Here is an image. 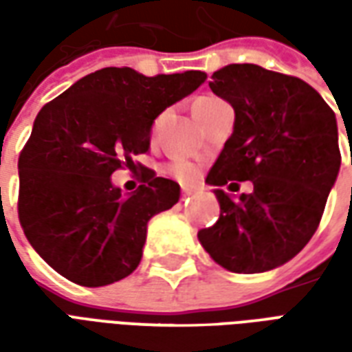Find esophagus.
<instances>
[{
  "instance_id": "34e87169",
  "label": "esophagus",
  "mask_w": 352,
  "mask_h": 352,
  "mask_svg": "<svg viewBox=\"0 0 352 352\" xmlns=\"http://www.w3.org/2000/svg\"><path fill=\"white\" fill-rule=\"evenodd\" d=\"M183 196H192V194H194V188H192V186H183Z\"/></svg>"
}]
</instances>
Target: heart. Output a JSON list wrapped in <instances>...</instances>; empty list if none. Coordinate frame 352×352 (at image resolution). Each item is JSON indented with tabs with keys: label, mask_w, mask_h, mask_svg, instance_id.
Returning a JSON list of instances; mask_svg holds the SVG:
<instances>
[{
	"label": "heart",
	"mask_w": 352,
	"mask_h": 352,
	"mask_svg": "<svg viewBox=\"0 0 352 352\" xmlns=\"http://www.w3.org/2000/svg\"><path fill=\"white\" fill-rule=\"evenodd\" d=\"M211 100H214V98H199V100L196 101V105H199V103H206V101H211ZM196 105H194V107H196ZM158 120H160V118H158ZM158 120H156V122H158ZM166 171H168L169 175L181 179V181H192V179L196 177V173H198L196 166L186 160L171 162L169 166H166Z\"/></svg>",
	"instance_id": "obj_1"
}]
</instances>
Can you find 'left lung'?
<instances>
[{
	"instance_id": "1",
	"label": "left lung",
	"mask_w": 352,
	"mask_h": 352,
	"mask_svg": "<svg viewBox=\"0 0 352 352\" xmlns=\"http://www.w3.org/2000/svg\"><path fill=\"white\" fill-rule=\"evenodd\" d=\"M211 79L236 122L206 179L221 217L198 239L228 272H270L317 232L341 166L336 115L307 82L260 65L230 64ZM236 180L255 190L232 199L220 186Z\"/></svg>"
}]
</instances>
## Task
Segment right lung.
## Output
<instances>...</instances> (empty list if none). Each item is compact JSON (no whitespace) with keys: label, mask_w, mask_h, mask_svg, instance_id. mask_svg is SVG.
Listing matches in <instances>:
<instances>
[{"label":"right lung","mask_w":352,"mask_h":352,"mask_svg":"<svg viewBox=\"0 0 352 352\" xmlns=\"http://www.w3.org/2000/svg\"><path fill=\"white\" fill-rule=\"evenodd\" d=\"M206 79L204 72L145 77L103 67L39 111L19 158V219L52 270L105 287L138 267L146 224L175 206L181 188L148 169L145 184L122 196L111 175L148 151L154 118Z\"/></svg>","instance_id":"right-lung-1"}]
</instances>
